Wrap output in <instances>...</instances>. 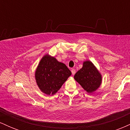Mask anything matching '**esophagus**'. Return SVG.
Instances as JSON below:
<instances>
[{"mask_svg":"<svg viewBox=\"0 0 130 130\" xmlns=\"http://www.w3.org/2000/svg\"><path fill=\"white\" fill-rule=\"evenodd\" d=\"M71 73H72L73 75H74L76 73V70L74 69H71Z\"/></svg>","mask_w":130,"mask_h":130,"instance_id":"obj_1","label":"esophagus"}]
</instances>
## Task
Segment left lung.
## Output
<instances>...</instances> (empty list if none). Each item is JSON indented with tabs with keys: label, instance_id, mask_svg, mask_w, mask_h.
Wrapping results in <instances>:
<instances>
[{
	"label": "left lung",
	"instance_id": "obj_1",
	"mask_svg": "<svg viewBox=\"0 0 130 130\" xmlns=\"http://www.w3.org/2000/svg\"><path fill=\"white\" fill-rule=\"evenodd\" d=\"M74 79L89 93L95 92L102 83V76L90 60L83 62V67L74 74Z\"/></svg>",
	"mask_w": 130,
	"mask_h": 130
}]
</instances>
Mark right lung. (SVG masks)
Segmentation results:
<instances>
[{
  "label": "right lung",
  "mask_w": 130,
  "mask_h": 130,
  "mask_svg": "<svg viewBox=\"0 0 130 130\" xmlns=\"http://www.w3.org/2000/svg\"><path fill=\"white\" fill-rule=\"evenodd\" d=\"M71 75V71L65 64L48 54L41 58L35 72L37 86L47 95L56 93Z\"/></svg>",
  "instance_id": "right-lung-1"
}]
</instances>
